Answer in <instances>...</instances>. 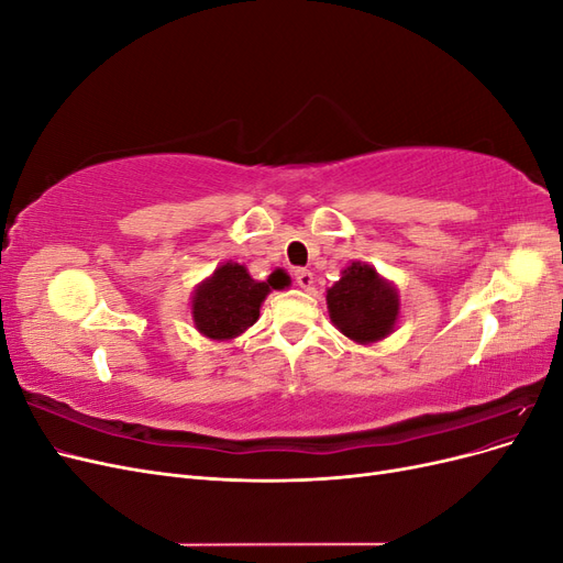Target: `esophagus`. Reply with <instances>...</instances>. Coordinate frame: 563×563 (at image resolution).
<instances>
[{
    "label": "esophagus",
    "instance_id": "esophagus-1",
    "mask_svg": "<svg viewBox=\"0 0 563 563\" xmlns=\"http://www.w3.org/2000/svg\"><path fill=\"white\" fill-rule=\"evenodd\" d=\"M294 277H296V284H298L300 288H310V286L314 284V277H312L310 269H296Z\"/></svg>",
    "mask_w": 563,
    "mask_h": 563
}]
</instances>
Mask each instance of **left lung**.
I'll use <instances>...</instances> for the list:
<instances>
[{
    "label": "left lung",
    "mask_w": 563,
    "mask_h": 563,
    "mask_svg": "<svg viewBox=\"0 0 563 563\" xmlns=\"http://www.w3.org/2000/svg\"><path fill=\"white\" fill-rule=\"evenodd\" d=\"M333 327L354 343L371 345L391 333L399 317L397 288L376 267L354 261L327 291Z\"/></svg>",
    "instance_id": "8db88e82"
}]
</instances>
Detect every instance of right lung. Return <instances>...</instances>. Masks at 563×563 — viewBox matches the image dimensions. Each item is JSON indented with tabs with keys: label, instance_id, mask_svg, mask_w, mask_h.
<instances>
[{
	"label": "right lung",
	"instance_id": "obj_1",
	"mask_svg": "<svg viewBox=\"0 0 563 563\" xmlns=\"http://www.w3.org/2000/svg\"><path fill=\"white\" fill-rule=\"evenodd\" d=\"M286 284L288 277L282 269L267 282H255L244 265L228 261L195 288V327L211 340H232L258 321L269 288H284Z\"/></svg>",
	"mask_w": 563,
	"mask_h": 563
}]
</instances>
